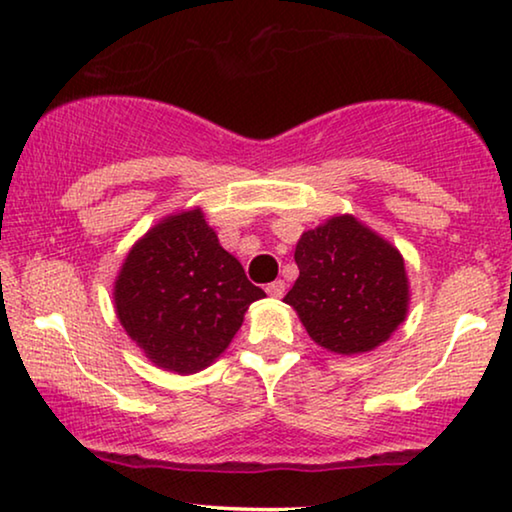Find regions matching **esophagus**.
<instances>
[{
	"mask_svg": "<svg viewBox=\"0 0 512 512\" xmlns=\"http://www.w3.org/2000/svg\"><path fill=\"white\" fill-rule=\"evenodd\" d=\"M266 294L273 296V299H282L285 296V280H273L266 285Z\"/></svg>",
	"mask_w": 512,
	"mask_h": 512,
	"instance_id": "obj_1",
	"label": "esophagus"
}]
</instances>
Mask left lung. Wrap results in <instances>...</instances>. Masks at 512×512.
Instances as JSON below:
<instances>
[{
	"mask_svg": "<svg viewBox=\"0 0 512 512\" xmlns=\"http://www.w3.org/2000/svg\"><path fill=\"white\" fill-rule=\"evenodd\" d=\"M294 259L299 278L282 301L326 352H372L407 319L411 294L400 250L352 213L303 232Z\"/></svg>",
	"mask_w": 512,
	"mask_h": 512,
	"instance_id": "left-lung-1",
	"label": "left lung"
}]
</instances>
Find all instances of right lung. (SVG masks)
I'll return each instance as SVG.
<instances>
[{
    "label": "right lung",
    "mask_w": 512,
    "mask_h": 512,
    "mask_svg": "<svg viewBox=\"0 0 512 512\" xmlns=\"http://www.w3.org/2000/svg\"><path fill=\"white\" fill-rule=\"evenodd\" d=\"M264 296L200 207L170 213L140 236L112 289L128 338L156 368L177 375L209 368Z\"/></svg>",
    "instance_id": "obj_1"
}]
</instances>
